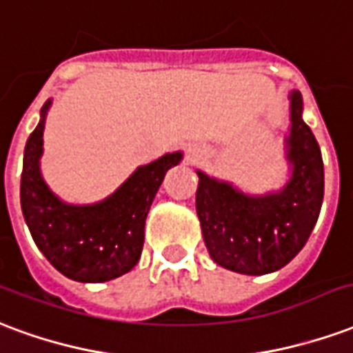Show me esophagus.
I'll return each mask as SVG.
<instances>
[{
	"label": "esophagus",
	"instance_id": "1",
	"mask_svg": "<svg viewBox=\"0 0 353 353\" xmlns=\"http://www.w3.org/2000/svg\"><path fill=\"white\" fill-rule=\"evenodd\" d=\"M188 156L192 161H197V159H201L205 156V150H203L201 146H192L190 150H188Z\"/></svg>",
	"mask_w": 353,
	"mask_h": 353
}]
</instances>
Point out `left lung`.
Segmentation results:
<instances>
[{
	"mask_svg": "<svg viewBox=\"0 0 353 353\" xmlns=\"http://www.w3.org/2000/svg\"><path fill=\"white\" fill-rule=\"evenodd\" d=\"M290 179L280 190L252 195L228 180L199 176L195 208L214 263L241 274L282 269L307 244L323 201V159L305 120L299 90L290 94V135L284 139Z\"/></svg>",
	"mask_w": 353,
	"mask_h": 353,
	"instance_id": "obj_1",
	"label": "left lung"
}]
</instances>
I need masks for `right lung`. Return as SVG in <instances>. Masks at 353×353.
Here are the masks:
<instances>
[{"mask_svg": "<svg viewBox=\"0 0 353 353\" xmlns=\"http://www.w3.org/2000/svg\"><path fill=\"white\" fill-rule=\"evenodd\" d=\"M52 99L28 139L20 180V205L33 241L54 269L77 282H107L137 265L145 222L163 176L182 161V152L163 154L137 167L101 201L71 205L61 201L41 173L43 131Z\"/></svg>", "mask_w": 353, "mask_h": 353, "instance_id": "add662e5", "label": "right lung"}]
</instances>
